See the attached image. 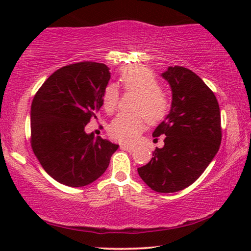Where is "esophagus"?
<instances>
[{
	"mask_svg": "<svg viewBox=\"0 0 251 251\" xmlns=\"http://www.w3.org/2000/svg\"><path fill=\"white\" fill-rule=\"evenodd\" d=\"M121 150L123 151H135V146L134 145H129V144H121Z\"/></svg>",
	"mask_w": 251,
	"mask_h": 251,
	"instance_id": "obj_1",
	"label": "esophagus"
}]
</instances>
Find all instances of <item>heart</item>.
Returning <instances> with one entry per match:
<instances>
[{
    "label": "heart",
    "instance_id": "obj_1",
    "mask_svg": "<svg viewBox=\"0 0 251 251\" xmlns=\"http://www.w3.org/2000/svg\"><path fill=\"white\" fill-rule=\"evenodd\" d=\"M120 80L126 91L137 93L134 108L140 112L121 113L109 125V135L121 142H133L145 126V117L150 123H157L167 115L171 101L161 88L155 74L145 66H127L121 71ZM120 92L115 84H109L103 94L106 112L116 109Z\"/></svg>",
    "mask_w": 251,
    "mask_h": 251
}]
</instances>
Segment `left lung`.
I'll list each match as a JSON object with an SVG mask.
<instances>
[{
    "label": "left lung",
    "instance_id": "obj_1",
    "mask_svg": "<svg viewBox=\"0 0 251 251\" xmlns=\"http://www.w3.org/2000/svg\"><path fill=\"white\" fill-rule=\"evenodd\" d=\"M161 76L172 88V107L152 136H165V145L137 171L152 190L167 194L190 186L205 172L219 150L222 126L217 99L197 74L169 66Z\"/></svg>",
    "mask_w": 251,
    "mask_h": 251
}]
</instances>
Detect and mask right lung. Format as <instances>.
<instances>
[{
	"label": "right lung",
	"instance_id": "right-lung-1",
	"mask_svg": "<svg viewBox=\"0 0 251 251\" xmlns=\"http://www.w3.org/2000/svg\"><path fill=\"white\" fill-rule=\"evenodd\" d=\"M109 78L103 63H76L54 72L34 96L32 150L44 171L63 185L83 187L95 181L117 151L116 144L85 131L103 105Z\"/></svg>",
	"mask_w": 251,
	"mask_h": 251
}]
</instances>
